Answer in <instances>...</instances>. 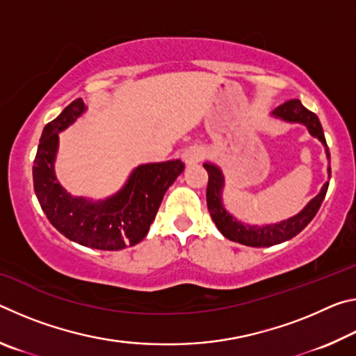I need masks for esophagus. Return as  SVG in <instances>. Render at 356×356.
Returning a JSON list of instances; mask_svg holds the SVG:
<instances>
[{
	"instance_id": "obj_1",
	"label": "esophagus",
	"mask_w": 356,
	"mask_h": 356,
	"mask_svg": "<svg viewBox=\"0 0 356 356\" xmlns=\"http://www.w3.org/2000/svg\"><path fill=\"white\" fill-rule=\"evenodd\" d=\"M204 155H206V152H204L202 147L193 146L184 152V160L186 165H195V163H200V161L204 159Z\"/></svg>"
}]
</instances>
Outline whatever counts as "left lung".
I'll use <instances>...</instances> for the list:
<instances>
[{"instance_id":"left-lung-1","label":"left lung","mask_w":356,"mask_h":356,"mask_svg":"<svg viewBox=\"0 0 356 356\" xmlns=\"http://www.w3.org/2000/svg\"><path fill=\"white\" fill-rule=\"evenodd\" d=\"M275 116H278L289 122H300L305 124L308 127L309 134L321 140L325 146L323 129L318 118L314 113L309 111L308 108L301 105V102L297 99L287 100L284 104L280 105L273 111ZM206 171L209 174V182H207V209L210 212V216L215 221L216 227L220 229V232L226 238L232 240V242L248 245V246H272L278 245L286 240H291L292 237L300 234L303 229L309 225V221L314 218L317 210L321 209L322 201L328 190V182L322 186V191L312 200L308 206H306L298 215L292 216L286 221H281L278 225H267V226H250L243 225V222L237 221L234 216L229 215L225 207L221 204V188H222V176L221 171L215 165L206 163L204 165Z\"/></svg>"}]
</instances>
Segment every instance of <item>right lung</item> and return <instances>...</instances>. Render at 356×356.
I'll return each mask as SVG.
<instances>
[{
    "instance_id": "add662e5",
    "label": "right lung",
    "mask_w": 356,
    "mask_h": 356,
    "mask_svg": "<svg viewBox=\"0 0 356 356\" xmlns=\"http://www.w3.org/2000/svg\"><path fill=\"white\" fill-rule=\"evenodd\" d=\"M83 111V100L76 99L45 125L33 165L34 191L48 221L65 237L89 248L118 251L146 237L166 190L185 165L180 160H170L138 166L118 195L97 204L72 197L56 182L53 161L58 131Z\"/></svg>"
}]
</instances>
